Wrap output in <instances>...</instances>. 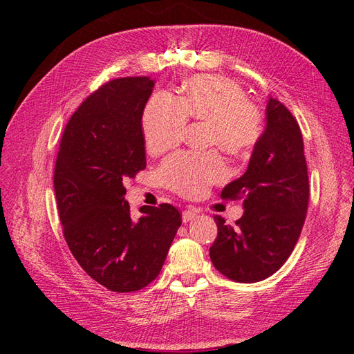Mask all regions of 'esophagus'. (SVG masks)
I'll return each mask as SVG.
<instances>
[{"mask_svg": "<svg viewBox=\"0 0 354 354\" xmlns=\"http://www.w3.org/2000/svg\"><path fill=\"white\" fill-rule=\"evenodd\" d=\"M198 214H199V211L196 208H189V209H185L181 216H183V221L187 223L190 220H194L198 216Z\"/></svg>", "mask_w": 354, "mask_h": 354, "instance_id": "1", "label": "esophagus"}]
</instances>
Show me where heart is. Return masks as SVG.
<instances>
[{
  "instance_id": "obj_1",
  "label": "heart",
  "mask_w": 354,
  "mask_h": 354,
  "mask_svg": "<svg viewBox=\"0 0 354 354\" xmlns=\"http://www.w3.org/2000/svg\"><path fill=\"white\" fill-rule=\"evenodd\" d=\"M187 120L205 121L208 145H218L232 155L251 151L264 130L261 109L248 100L238 82L218 75H196L180 97L158 93L147 102L142 118L147 151L158 155L176 147ZM226 176L227 167L218 151L181 152L159 168L164 185L185 196H198Z\"/></svg>"
}]
</instances>
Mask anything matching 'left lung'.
<instances>
[{"mask_svg":"<svg viewBox=\"0 0 354 354\" xmlns=\"http://www.w3.org/2000/svg\"><path fill=\"white\" fill-rule=\"evenodd\" d=\"M266 130L248 169L221 192L243 199V216L230 226L214 217L218 234L211 261L229 279L264 281L283 266L301 233L308 207V174L299 125L279 100L267 102Z\"/></svg>","mask_w":354,"mask_h":354,"instance_id":"8db88e82","label":"left lung"}]
</instances>
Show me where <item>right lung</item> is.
Instances as JSON below:
<instances>
[{"label": "right lung", "instance_id": "1", "mask_svg": "<svg viewBox=\"0 0 354 354\" xmlns=\"http://www.w3.org/2000/svg\"><path fill=\"white\" fill-rule=\"evenodd\" d=\"M155 81L127 77L85 99L63 131L55 192L63 236L78 264L113 292H133L156 279L181 216L169 203L133 220L125 178L146 168L142 118Z\"/></svg>", "mask_w": 354, "mask_h": 354}]
</instances>
